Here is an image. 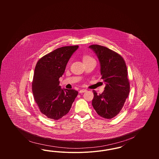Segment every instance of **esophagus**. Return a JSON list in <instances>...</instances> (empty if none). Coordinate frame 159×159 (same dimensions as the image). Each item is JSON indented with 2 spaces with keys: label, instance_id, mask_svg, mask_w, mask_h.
<instances>
[{
  "label": "esophagus",
  "instance_id": "obj_1",
  "mask_svg": "<svg viewBox=\"0 0 159 159\" xmlns=\"http://www.w3.org/2000/svg\"><path fill=\"white\" fill-rule=\"evenodd\" d=\"M86 91H87V90H86V89H81V90L79 91V93H84V92H85Z\"/></svg>",
  "mask_w": 159,
  "mask_h": 159
}]
</instances>
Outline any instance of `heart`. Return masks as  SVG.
<instances>
[{"instance_id": "b5f03b06", "label": "heart", "mask_w": 159, "mask_h": 159, "mask_svg": "<svg viewBox=\"0 0 159 159\" xmlns=\"http://www.w3.org/2000/svg\"><path fill=\"white\" fill-rule=\"evenodd\" d=\"M92 59H93V58H92V57H91V56L88 55H84L83 56V61H84L92 60Z\"/></svg>"}]
</instances>
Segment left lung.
<instances>
[{"mask_svg": "<svg viewBox=\"0 0 159 159\" xmlns=\"http://www.w3.org/2000/svg\"><path fill=\"white\" fill-rule=\"evenodd\" d=\"M89 48L98 58L101 79L106 83L101 94L93 91L92 105L99 116L112 119L119 113L129 93L126 65L120 55L105 46L92 45Z\"/></svg>", "mask_w": 159, "mask_h": 159, "instance_id": "left-lung-1", "label": "left lung"}]
</instances>
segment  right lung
<instances>
[{
	"label": "right lung",
	"instance_id": "obj_1",
	"mask_svg": "<svg viewBox=\"0 0 159 159\" xmlns=\"http://www.w3.org/2000/svg\"><path fill=\"white\" fill-rule=\"evenodd\" d=\"M79 46L59 48L38 61L33 76L32 91L40 112L52 120L68 113L78 92L61 89L59 79Z\"/></svg>",
	"mask_w": 159,
	"mask_h": 159
}]
</instances>
